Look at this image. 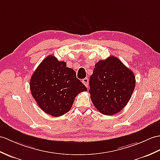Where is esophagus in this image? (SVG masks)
I'll use <instances>...</instances> for the list:
<instances>
[{
    "label": "esophagus",
    "mask_w": 160,
    "mask_h": 160,
    "mask_svg": "<svg viewBox=\"0 0 160 160\" xmlns=\"http://www.w3.org/2000/svg\"><path fill=\"white\" fill-rule=\"evenodd\" d=\"M82 82V83L85 85V86H86L87 87H88V80L87 78H84Z\"/></svg>",
    "instance_id": "obj_1"
}]
</instances>
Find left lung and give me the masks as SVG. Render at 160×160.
Masks as SVG:
<instances>
[{"mask_svg": "<svg viewBox=\"0 0 160 160\" xmlns=\"http://www.w3.org/2000/svg\"><path fill=\"white\" fill-rule=\"evenodd\" d=\"M89 86L96 108L103 114L113 115L119 112L130 99L136 79L130 69L112 56L96 63Z\"/></svg>", "mask_w": 160, "mask_h": 160, "instance_id": "obj_1", "label": "left lung"}]
</instances>
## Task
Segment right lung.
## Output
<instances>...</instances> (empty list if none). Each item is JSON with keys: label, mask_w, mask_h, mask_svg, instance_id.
<instances>
[{"label": "right lung", "mask_w": 160, "mask_h": 160, "mask_svg": "<svg viewBox=\"0 0 160 160\" xmlns=\"http://www.w3.org/2000/svg\"><path fill=\"white\" fill-rule=\"evenodd\" d=\"M30 88L40 108L57 117L68 112L76 96L87 91L75 71L53 55L47 57L36 69Z\"/></svg>", "instance_id": "add662e5"}]
</instances>
